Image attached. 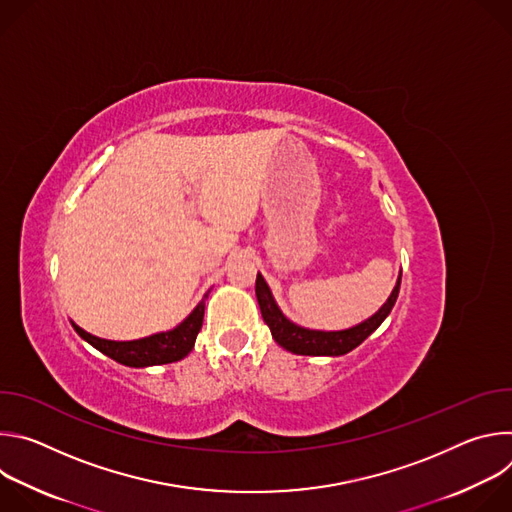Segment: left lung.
<instances>
[{
  "mask_svg": "<svg viewBox=\"0 0 512 512\" xmlns=\"http://www.w3.org/2000/svg\"><path fill=\"white\" fill-rule=\"evenodd\" d=\"M399 285H401V277L393 289V294L389 296L387 304L373 318H369L367 322H362L354 328L340 330V332L308 330L294 322H289L277 308L261 273H257L255 294H257V302H259L261 316H263L265 324L269 326L275 342L281 344L285 350L294 352V354H308V356H340V354H346L352 348H356L360 342L367 340L383 324V320L391 314V310L397 302Z\"/></svg>",
  "mask_w": 512,
  "mask_h": 512,
  "instance_id": "obj_1",
  "label": "left lung"
}]
</instances>
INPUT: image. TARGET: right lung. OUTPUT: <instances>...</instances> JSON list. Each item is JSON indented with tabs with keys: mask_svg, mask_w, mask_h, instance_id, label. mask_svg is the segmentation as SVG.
<instances>
[{
	"mask_svg": "<svg viewBox=\"0 0 512 512\" xmlns=\"http://www.w3.org/2000/svg\"><path fill=\"white\" fill-rule=\"evenodd\" d=\"M208 296H204L206 300ZM204 300L194 308V312L174 330L154 334L150 338H141V340H131V342H113V340H103L97 338L77 324L75 330L79 332L81 338H85L89 344H93L97 350L107 354L109 358L127 364V367H152V364H166V362H176L184 358L196 342V336L202 328V318H204Z\"/></svg>",
	"mask_w": 512,
	"mask_h": 512,
	"instance_id": "1",
	"label": "right lung"
}]
</instances>
